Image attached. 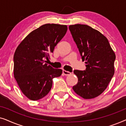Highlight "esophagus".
Returning <instances> with one entry per match:
<instances>
[{"instance_id":"1","label":"esophagus","mask_w":126,"mask_h":126,"mask_svg":"<svg viewBox=\"0 0 126 126\" xmlns=\"http://www.w3.org/2000/svg\"><path fill=\"white\" fill-rule=\"evenodd\" d=\"M63 75H65V76H69V75H70V74H71V73H70V72L66 71V70H63Z\"/></svg>"}]
</instances>
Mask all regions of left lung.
<instances>
[{
  "label": "left lung",
  "mask_w": 126,
  "mask_h": 126,
  "mask_svg": "<svg viewBox=\"0 0 126 126\" xmlns=\"http://www.w3.org/2000/svg\"><path fill=\"white\" fill-rule=\"evenodd\" d=\"M69 29L87 64L85 70L74 71L78 82L73 89L84 99H94L102 94L111 81L116 56L107 38L99 31L81 24L70 25Z\"/></svg>",
  "instance_id": "8db88e82"
}]
</instances>
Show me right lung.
I'll list each match as a JSON object with an SVG mask.
<instances>
[{"mask_svg":"<svg viewBox=\"0 0 126 126\" xmlns=\"http://www.w3.org/2000/svg\"><path fill=\"white\" fill-rule=\"evenodd\" d=\"M66 25L47 23L28 34L20 43L14 56V76L22 93L32 100L47 95L54 77L63 73L45 63L54 47L64 37Z\"/></svg>","mask_w":126,"mask_h":126,"instance_id":"add662e5","label":"right lung"}]
</instances>
